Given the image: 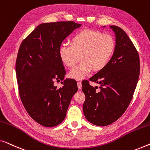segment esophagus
<instances>
[{"label": "esophagus", "mask_w": 150, "mask_h": 150, "mask_svg": "<svg viewBox=\"0 0 150 150\" xmlns=\"http://www.w3.org/2000/svg\"><path fill=\"white\" fill-rule=\"evenodd\" d=\"M77 85H78V88H79V89H81V88H82V83H81V82H78Z\"/></svg>", "instance_id": "1"}]
</instances>
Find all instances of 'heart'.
<instances>
[{
    "mask_svg": "<svg viewBox=\"0 0 150 150\" xmlns=\"http://www.w3.org/2000/svg\"><path fill=\"white\" fill-rule=\"evenodd\" d=\"M71 45L63 44L59 48L61 60L67 67H74L81 58L82 62L71 69L69 76L81 81L92 69L99 71L108 64L115 50V40L109 34L99 30L85 29L75 34Z\"/></svg>",
    "mask_w": 150,
    "mask_h": 150,
    "instance_id": "1",
    "label": "heart"
}]
</instances>
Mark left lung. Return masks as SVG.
Returning <instances> with one entry per match:
<instances>
[{
    "instance_id": "obj_1",
    "label": "left lung",
    "mask_w": 150,
    "mask_h": 150,
    "mask_svg": "<svg viewBox=\"0 0 150 150\" xmlns=\"http://www.w3.org/2000/svg\"><path fill=\"white\" fill-rule=\"evenodd\" d=\"M110 27L116 37L114 54L108 64L89 79L100 84V90L90 85L88 81L82 83L85 95L84 115L90 123L98 126L111 124L124 113L140 73L139 53L132 41L121 28Z\"/></svg>"
}]
</instances>
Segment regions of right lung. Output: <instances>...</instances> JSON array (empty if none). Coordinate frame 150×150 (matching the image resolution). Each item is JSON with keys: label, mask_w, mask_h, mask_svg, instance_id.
<instances>
[{"label": "right lung", "mask_w": 150, "mask_h": 150, "mask_svg": "<svg viewBox=\"0 0 150 150\" xmlns=\"http://www.w3.org/2000/svg\"><path fill=\"white\" fill-rule=\"evenodd\" d=\"M81 26L74 21L41 24L20 44L16 63L20 97L30 117L43 126H56L64 120L78 90L74 79L61 82L59 89L54 81H63L66 73L59 57L61 45Z\"/></svg>", "instance_id": "add662e5"}]
</instances>
